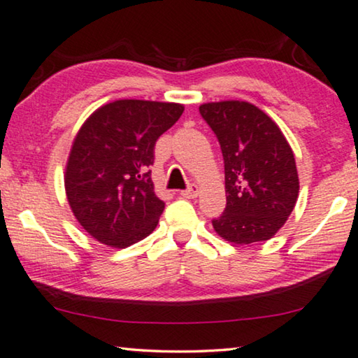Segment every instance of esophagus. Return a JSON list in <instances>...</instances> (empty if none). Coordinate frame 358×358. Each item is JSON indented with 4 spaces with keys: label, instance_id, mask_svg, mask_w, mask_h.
<instances>
[{
    "label": "esophagus",
    "instance_id": "obj_1",
    "mask_svg": "<svg viewBox=\"0 0 358 358\" xmlns=\"http://www.w3.org/2000/svg\"><path fill=\"white\" fill-rule=\"evenodd\" d=\"M198 193H199V188H198V185H189L188 188L181 191L180 194L183 196V198H186V199H193V198H196V196H198Z\"/></svg>",
    "mask_w": 358,
    "mask_h": 358
}]
</instances>
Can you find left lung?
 <instances>
[{
  "instance_id": "8db88e82",
  "label": "left lung",
  "mask_w": 358,
  "mask_h": 358,
  "mask_svg": "<svg viewBox=\"0 0 358 358\" xmlns=\"http://www.w3.org/2000/svg\"><path fill=\"white\" fill-rule=\"evenodd\" d=\"M199 113L224 157L227 206L213 219L214 230L235 245L273 238L299 198V173L284 134L263 110L240 100L204 103Z\"/></svg>"
}]
</instances>
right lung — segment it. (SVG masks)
I'll list each match as a JSON object with an SVG mask.
<instances>
[{"instance_id":"right-lung-1","label":"right lung","mask_w":358,"mask_h":358,"mask_svg":"<svg viewBox=\"0 0 358 358\" xmlns=\"http://www.w3.org/2000/svg\"><path fill=\"white\" fill-rule=\"evenodd\" d=\"M183 110L180 103L115 100L79 129L64 188L78 222L100 243L127 248L157 227L165 203L154 193L149 167L155 143Z\"/></svg>"}]
</instances>
